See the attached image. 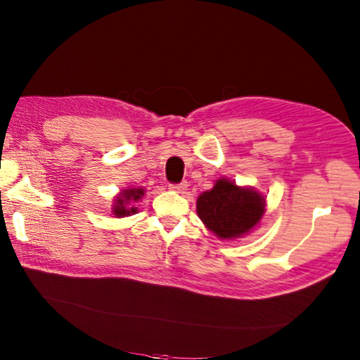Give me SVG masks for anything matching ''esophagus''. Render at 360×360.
<instances>
[{"mask_svg": "<svg viewBox=\"0 0 360 360\" xmlns=\"http://www.w3.org/2000/svg\"><path fill=\"white\" fill-rule=\"evenodd\" d=\"M168 187H170V190H174V192L182 193V192H184V190H187L188 184L184 181V182H179V184H170Z\"/></svg>", "mask_w": 360, "mask_h": 360, "instance_id": "esophagus-1", "label": "esophagus"}]
</instances>
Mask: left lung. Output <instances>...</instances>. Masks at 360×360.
Instances as JSON below:
<instances>
[{"label": "left lung", "mask_w": 360, "mask_h": 360, "mask_svg": "<svg viewBox=\"0 0 360 360\" xmlns=\"http://www.w3.org/2000/svg\"><path fill=\"white\" fill-rule=\"evenodd\" d=\"M198 217L219 238H236L258 224L264 213V200L252 188H241L232 181L219 179L196 202Z\"/></svg>", "instance_id": "8db88e82"}]
</instances>
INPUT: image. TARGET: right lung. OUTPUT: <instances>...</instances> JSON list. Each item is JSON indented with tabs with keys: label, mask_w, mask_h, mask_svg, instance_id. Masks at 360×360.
<instances>
[{
	"label": "right lung",
	"mask_w": 360,
	"mask_h": 360,
	"mask_svg": "<svg viewBox=\"0 0 360 360\" xmlns=\"http://www.w3.org/2000/svg\"><path fill=\"white\" fill-rule=\"evenodd\" d=\"M143 195L142 188H131V190H125L122 192V195L116 200V205H114V215L117 217H127L129 213H136V207H127V204H129V201H137L141 200V196Z\"/></svg>",
	"instance_id": "right-lung-1"
}]
</instances>
